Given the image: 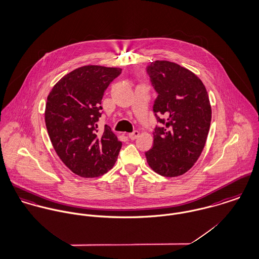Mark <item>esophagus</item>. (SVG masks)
<instances>
[{
    "label": "esophagus",
    "mask_w": 259,
    "mask_h": 259,
    "mask_svg": "<svg viewBox=\"0 0 259 259\" xmlns=\"http://www.w3.org/2000/svg\"><path fill=\"white\" fill-rule=\"evenodd\" d=\"M138 136H139V132H138V131H134L133 133H130V134L128 135V137H129L131 140H135Z\"/></svg>",
    "instance_id": "esophagus-1"
}]
</instances>
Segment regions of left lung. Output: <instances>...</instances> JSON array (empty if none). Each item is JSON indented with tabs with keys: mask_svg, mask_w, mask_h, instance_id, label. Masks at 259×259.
Wrapping results in <instances>:
<instances>
[{
	"mask_svg": "<svg viewBox=\"0 0 259 259\" xmlns=\"http://www.w3.org/2000/svg\"><path fill=\"white\" fill-rule=\"evenodd\" d=\"M147 71L158 92L153 111L162 126L155 128L146 159L154 172L178 177L195 165L206 142L211 120L207 91L193 71L172 61L155 60Z\"/></svg>",
	"mask_w": 259,
	"mask_h": 259,
	"instance_id": "left-lung-1",
	"label": "left lung"
}]
</instances>
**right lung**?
I'll list each match as a JSON object with an SVG mask.
<instances>
[{
  "mask_svg": "<svg viewBox=\"0 0 259 259\" xmlns=\"http://www.w3.org/2000/svg\"><path fill=\"white\" fill-rule=\"evenodd\" d=\"M119 67L84 65L53 87L45 110L47 130L62 163L75 175L95 178L115 164L122 143L105 125L97 133L104 90L121 73Z\"/></svg>",
  "mask_w": 259,
  "mask_h": 259,
  "instance_id": "add662e5",
  "label": "right lung"
}]
</instances>
